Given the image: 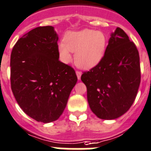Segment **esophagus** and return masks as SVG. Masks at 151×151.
Wrapping results in <instances>:
<instances>
[{"label": "esophagus", "mask_w": 151, "mask_h": 151, "mask_svg": "<svg viewBox=\"0 0 151 151\" xmlns=\"http://www.w3.org/2000/svg\"><path fill=\"white\" fill-rule=\"evenodd\" d=\"M76 76H77V78H78V79H80V78H81V76H82V73L81 72H79V71H76Z\"/></svg>", "instance_id": "esophagus-1"}]
</instances>
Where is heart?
Listing matches in <instances>:
<instances>
[{
    "label": "heart",
    "mask_w": 151,
    "mask_h": 151,
    "mask_svg": "<svg viewBox=\"0 0 151 151\" xmlns=\"http://www.w3.org/2000/svg\"><path fill=\"white\" fill-rule=\"evenodd\" d=\"M64 41L58 47L61 61L68 63L72 59L71 51L76 52L75 63L83 69L97 65L105 55L108 46V39L104 32L89 29L68 32Z\"/></svg>",
    "instance_id": "obj_1"
}]
</instances>
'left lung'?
<instances>
[{"mask_svg": "<svg viewBox=\"0 0 151 151\" xmlns=\"http://www.w3.org/2000/svg\"><path fill=\"white\" fill-rule=\"evenodd\" d=\"M81 80L87 89L90 109L99 119H115L129 109L140 83L139 56L121 28L111 33L103 59L83 72Z\"/></svg>", "mask_w": 151, "mask_h": 151, "instance_id": "1", "label": "left lung"}]
</instances>
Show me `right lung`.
<instances>
[{
  "instance_id": "1",
  "label": "right lung",
  "mask_w": 151,
  "mask_h": 151,
  "mask_svg": "<svg viewBox=\"0 0 151 151\" xmlns=\"http://www.w3.org/2000/svg\"><path fill=\"white\" fill-rule=\"evenodd\" d=\"M58 37L53 26L35 28L14 44L11 54V86L27 115L48 123L65 108L77 76L59 61Z\"/></svg>"
}]
</instances>
